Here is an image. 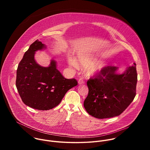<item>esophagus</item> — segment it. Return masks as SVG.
Returning a JSON list of instances; mask_svg holds the SVG:
<instances>
[{"mask_svg": "<svg viewBox=\"0 0 150 150\" xmlns=\"http://www.w3.org/2000/svg\"><path fill=\"white\" fill-rule=\"evenodd\" d=\"M84 83V80L82 78L79 79V80H78V83L79 84H82V83Z\"/></svg>", "mask_w": 150, "mask_h": 150, "instance_id": "34e87169", "label": "esophagus"}]
</instances>
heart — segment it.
I'll use <instances>...</instances> for the list:
<instances>
[{"mask_svg":"<svg viewBox=\"0 0 150 150\" xmlns=\"http://www.w3.org/2000/svg\"><path fill=\"white\" fill-rule=\"evenodd\" d=\"M69 63L74 67L78 66L85 68L88 75H93L100 72L105 67V64L101 60H97V58L91 54H78L75 59L69 60Z\"/></svg>","mask_w":150,"mask_h":150,"instance_id":"obj_1","label":"heart"}]
</instances>
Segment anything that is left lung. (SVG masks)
Wrapping results in <instances>:
<instances>
[{
  "label": "left lung",
  "mask_w": 150,
  "mask_h": 150,
  "mask_svg": "<svg viewBox=\"0 0 150 150\" xmlns=\"http://www.w3.org/2000/svg\"><path fill=\"white\" fill-rule=\"evenodd\" d=\"M118 68H103L87 81L88 94L83 106L92 116L98 119L120 115L134 100L136 96L137 72L136 63L122 74Z\"/></svg>",
  "instance_id": "obj_1"
}]
</instances>
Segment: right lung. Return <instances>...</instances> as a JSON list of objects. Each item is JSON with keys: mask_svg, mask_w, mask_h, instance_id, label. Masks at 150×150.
<instances>
[{"mask_svg": "<svg viewBox=\"0 0 150 150\" xmlns=\"http://www.w3.org/2000/svg\"><path fill=\"white\" fill-rule=\"evenodd\" d=\"M46 47L38 40L35 41L25 53L16 71V87L21 99L27 105L40 110L55 108L67 92L78 85L75 79L63 76L54 60L48 67L37 63L35 52Z\"/></svg>", "mask_w": 150, "mask_h": 150, "instance_id": "right-lung-1", "label": "right lung"}]
</instances>
